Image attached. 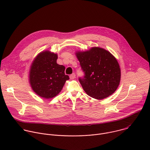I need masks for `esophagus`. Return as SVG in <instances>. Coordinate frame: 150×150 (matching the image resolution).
Returning a JSON list of instances; mask_svg holds the SVG:
<instances>
[{"label": "esophagus", "instance_id": "1", "mask_svg": "<svg viewBox=\"0 0 150 150\" xmlns=\"http://www.w3.org/2000/svg\"><path fill=\"white\" fill-rule=\"evenodd\" d=\"M69 77H70V78H71V79H74V78H75V74L74 73H73V74H72L71 75H70Z\"/></svg>", "mask_w": 150, "mask_h": 150}]
</instances>
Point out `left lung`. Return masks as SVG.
<instances>
[{
  "mask_svg": "<svg viewBox=\"0 0 150 150\" xmlns=\"http://www.w3.org/2000/svg\"><path fill=\"white\" fill-rule=\"evenodd\" d=\"M75 54L84 73L79 81L85 93L102 100L115 92L120 81V69L117 60L109 52L94 47Z\"/></svg>",
  "mask_w": 150,
  "mask_h": 150,
  "instance_id": "left-lung-1",
  "label": "left lung"
}]
</instances>
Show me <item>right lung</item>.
<instances>
[{
  "label": "right lung",
  "mask_w": 150,
  "mask_h": 150,
  "mask_svg": "<svg viewBox=\"0 0 150 150\" xmlns=\"http://www.w3.org/2000/svg\"><path fill=\"white\" fill-rule=\"evenodd\" d=\"M57 54L49 50L40 53L33 62L29 80L33 90L39 96L49 99L56 96L66 81L65 67L57 63Z\"/></svg>",
  "instance_id": "1"
}]
</instances>
